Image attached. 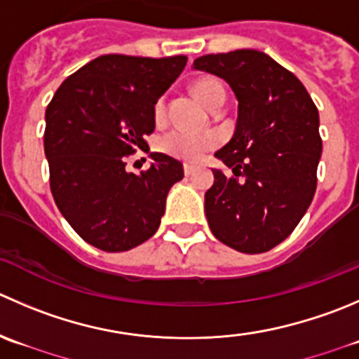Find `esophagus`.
<instances>
[{
	"label": "esophagus",
	"instance_id": "obj_1",
	"mask_svg": "<svg viewBox=\"0 0 359 359\" xmlns=\"http://www.w3.org/2000/svg\"><path fill=\"white\" fill-rule=\"evenodd\" d=\"M194 172H196V168H194V166H191V165H184V173H186L187 177L193 175Z\"/></svg>",
	"mask_w": 359,
	"mask_h": 359
}]
</instances>
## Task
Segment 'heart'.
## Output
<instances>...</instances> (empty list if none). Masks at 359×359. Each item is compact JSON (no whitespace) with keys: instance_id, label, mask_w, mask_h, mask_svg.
<instances>
[{"instance_id":"obj_1","label":"heart","mask_w":359,"mask_h":359,"mask_svg":"<svg viewBox=\"0 0 359 359\" xmlns=\"http://www.w3.org/2000/svg\"><path fill=\"white\" fill-rule=\"evenodd\" d=\"M194 95L198 96L201 103L210 107L217 96L224 95L221 83L214 79H200L194 82L193 86ZM156 119H163L165 116V98H159L154 107ZM215 145V138L208 133H191V131L184 130H173L166 133L165 137L159 140L158 147L159 151L165 154L172 156V158L182 159V161L196 163L210 151Z\"/></svg>"}]
</instances>
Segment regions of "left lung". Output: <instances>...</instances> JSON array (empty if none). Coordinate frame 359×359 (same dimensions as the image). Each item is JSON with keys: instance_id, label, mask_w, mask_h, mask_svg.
<instances>
[{"instance_id": "left-lung-1", "label": "left lung", "mask_w": 359, "mask_h": 359, "mask_svg": "<svg viewBox=\"0 0 359 359\" xmlns=\"http://www.w3.org/2000/svg\"><path fill=\"white\" fill-rule=\"evenodd\" d=\"M193 68L224 79L238 100L235 133L215 152L235 177L212 170L208 226L231 249L266 252L291 235L312 203L323 152L319 112L304 83L264 52L207 54Z\"/></svg>"}]
</instances>
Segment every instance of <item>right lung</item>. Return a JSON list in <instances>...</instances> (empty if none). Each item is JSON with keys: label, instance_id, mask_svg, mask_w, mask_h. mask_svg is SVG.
Returning a JSON list of instances; mask_svg holds the SVG:
<instances>
[{"label": "right lung", "instance_id": "obj_1", "mask_svg": "<svg viewBox=\"0 0 359 359\" xmlns=\"http://www.w3.org/2000/svg\"><path fill=\"white\" fill-rule=\"evenodd\" d=\"M186 62V55H100L69 75L48 103L43 147L52 196L69 226L105 252L151 238L170 187L182 180V163L161 152H151V166L138 175L124 158L149 152L156 102Z\"/></svg>", "mask_w": 359, "mask_h": 359}]
</instances>
